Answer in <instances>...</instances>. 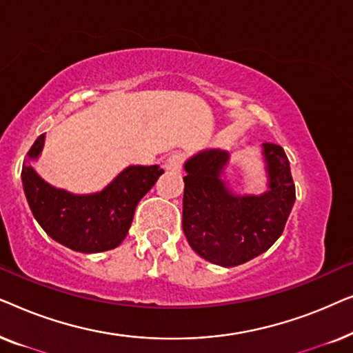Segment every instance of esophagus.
I'll list each match as a JSON object with an SVG mask.
<instances>
[{
	"label": "esophagus",
	"instance_id": "34e87169",
	"mask_svg": "<svg viewBox=\"0 0 353 353\" xmlns=\"http://www.w3.org/2000/svg\"><path fill=\"white\" fill-rule=\"evenodd\" d=\"M183 162H185V157H183V154L176 152V154H172L170 157L165 161V170L168 172H181V167H183Z\"/></svg>",
	"mask_w": 353,
	"mask_h": 353
}]
</instances>
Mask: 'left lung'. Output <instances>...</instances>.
I'll return each instance as SVG.
<instances>
[{
  "mask_svg": "<svg viewBox=\"0 0 353 353\" xmlns=\"http://www.w3.org/2000/svg\"><path fill=\"white\" fill-rule=\"evenodd\" d=\"M268 190L236 194L223 178L230 152L204 149L185 162L183 231L207 262L236 267L263 254L283 234L296 202L291 167L281 146L262 144Z\"/></svg>",
  "mask_w": 353,
  "mask_h": 353,
  "instance_id": "8db88e82",
  "label": "left lung"
}]
</instances>
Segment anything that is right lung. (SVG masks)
<instances>
[{
    "label": "right lung",
    "mask_w": 353,
    "mask_h": 353,
    "mask_svg": "<svg viewBox=\"0 0 353 353\" xmlns=\"http://www.w3.org/2000/svg\"><path fill=\"white\" fill-rule=\"evenodd\" d=\"M45 146V133L37 138L22 165V185L35 220L45 233L75 252L96 254L115 249L132 226L134 209L156 185L159 165L123 168L103 191L91 194L54 188L33 168Z\"/></svg>",
    "instance_id": "right-lung-1"
}]
</instances>
